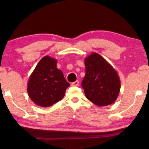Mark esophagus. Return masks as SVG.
<instances>
[{"mask_svg": "<svg viewBox=\"0 0 149 149\" xmlns=\"http://www.w3.org/2000/svg\"><path fill=\"white\" fill-rule=\"evenodd\" d=\"M79 84V81H74V82L71 83V85H72V86H78Z\"/></svg>", "mask_w": 149, "mask_h": 149, "instance_id": "34e87169", "label": "esophagus"}]
</instances>
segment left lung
<instances>
[{"label": "left lung", "mask_w": 149, "mask_h": 149, "mask_svg": "<svg viewBox=\"0 0 149 149\" xmlns=\"http://www.w3.org/2000/svg\"><path fill=\"white\" fill-rule=\"evenodd\" d=\"M85 75L81 83L85 96L97 107H105L117 100L121 81L115 69L97 53L84 60Z\"/></svg>", "instance_id": "left-lung-1"}]
</instances>
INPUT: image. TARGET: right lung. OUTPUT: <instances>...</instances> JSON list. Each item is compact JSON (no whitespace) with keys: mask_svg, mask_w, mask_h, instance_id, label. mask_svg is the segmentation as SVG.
<instances>
[{"mask_svg":"<svg viewBox=\"0 0 149 149\" xmlns=\"http://www.w3.org/2000/svg\"><path fill=\"white\" fill-rule=\"evenodd\" d=\"M70 84L63 72L57 68V60L45 56L36 65L29 77L27 91L35 104L49 107L60 101Z\"/></svg>","mask_w":149,"mask_h":149,"instance_id":"obj_1","label":"right lung"}]
</instances>
